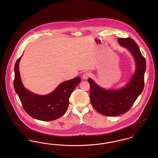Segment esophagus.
<instances>
[{
  "mask_svg": "<svg viewBox=\"0 0 158 158\" xmlns=\"http://www.w3.org/2000/svg\"><path fill=\"white\" fill-rule=\"evenodd\" d=\"M90 74H91V73H90V72H89V71L85 72L83 74V79H88V78L90 76Z\"/></svg>",
  "mask_w": 158,
  "mask_h": 158,
  "instance_id": "esophagus-1",
  "label": "esophagus"
}]
</instances>
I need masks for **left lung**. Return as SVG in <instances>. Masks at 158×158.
I'll list each match as a JSON object with an SVG mask.
<instances>
[{
	"instance_id": "1",
	"label": "left lung",
	"mask_w": 158,
	"mask_h": 158,
	"mask_svg": "<svg viewBox=\"0 0 158 158\" xmlns=\"http://www.w3.org/2000/svg\"><path fill=\"white\" fill-rule=\"evenodd\" d=\"M120 45L127 48L133 55L136 63L135 73L127 85L120 89L105 90L99 87L91 79L89 93L92 106L98 113L106 116H117L127 113L142 92L146 68L145 58L134 40L119 38Z\"/></svg>"
}]
</instances>
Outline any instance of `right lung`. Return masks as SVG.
I'll list each match as a JSON object with an SVG mask.
<instances>
[{
    "mask_svg": "<svg viewBox=\"0 0 158 158\" xmlns=\"http://www.w3.org/2000/svg\"><path fill=\"white\" fill-rule=\"evenodd\" d=\"M22 56L15 63L14 86L23 109L31 117L38 120L53 121L60 118L66 112L70 95L81 81V77L61 83L48 95H35L25 89L21 82L19 63Z\"/></svg>",
    "mask_w": 158,
    "mask_h": 158,
    "instance_id": "add662e5",
    "label": "right lung"
}]
</instances>
